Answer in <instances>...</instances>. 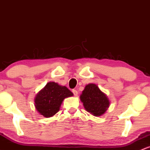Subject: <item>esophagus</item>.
Listing matches in <instances>:
<instances>
[{"mask_svg":"<svg viewBox=\"0 0 150 150\" xmlns=\"http://www.w3.org/2000/svg\"><path fill=\"white\" fill-rule=\"evenodd\" d=\"M72 92H73V94L75 96V97H76V96H77V94H78V93H77V90H75V89H73V91H72Z\"/></svg>","mask_w":150,"mask_h":150,"instance_id":"obj_1","label":"esophagus"}]
</instances>
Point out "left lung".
I'll use <instances>...</instances> for the list:
<instances>
[{"label": "left lung", "mask_w": 150, "mask_h": 150, "mask_svg": "<svg viewBox=\"0 0 150 150\" xmlns=\"http://www.w3.org/2000/svg\"><path fill=\"white\" fill-rule=\"evenodd\" d=\"M80 98L86 111L94 116H101L109 107L108 97L95 84L86 85Z\"/></svg>", "instance_id": "1"}]
</instances>
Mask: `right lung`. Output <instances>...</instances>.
Segmentation results:
<instances>
[{"mask_svg": "<svg viewBox=\"0 0 150 150\" xmlns=\"http://www.w3.org/2000/svg\"><path fill=\"white\" fill-rule=\"evenodd\" d=\"M72 96L73 92L65 86L49 82L37 94L34 98V106L39 113L49 118L58 112L65 98Z\"/></svg>", "mask_w": 150, "mask_h": 150, "instance_id": "add662e5", "label": "right lung"}]
</instances>
